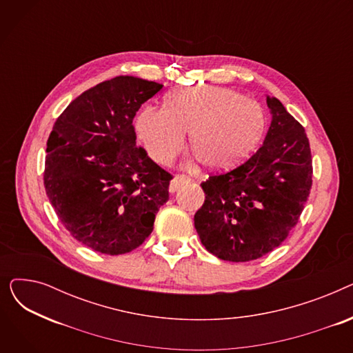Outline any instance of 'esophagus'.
<instances>
[{"instance_id":"1","label":"esophagus","mask_w":353,"mask_h":353,"mask_svg":"<svg viewBox=\"0 0 353 353\" xmlns=\"http://www.w3.org/2000/svg\"><path fill=\"white\" fill-rule=\"evenodd\" d=\"M190 177L189 176H184V174H176L174 177H173V180L170 181V186H169V192L170 193H174V192H177L183 184H186V183H190Z\"/></svg>"}]
</instances>
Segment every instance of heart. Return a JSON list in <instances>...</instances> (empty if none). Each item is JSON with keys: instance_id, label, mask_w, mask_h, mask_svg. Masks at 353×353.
<instances>
[{"instance_id": "obj_1", "label": "heart", "mask_w": 353, "mask_h": 353, "mask_svg": "<svg viewBox=\"0 0 353 353\" xmlns=\"http://www.w3.org/2000/svg\"><path fill=\"white\" fill-rule=\"evenodd\" d=\"M265 127L262 107L226 87L177 90L165 99L164 108L145 107L136 120L139 137L156 163H172L189 132L194 154L216 170L246 160Z\"/></svg>"}]
</instances>
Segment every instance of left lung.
I'll return each instance as SVG.
<instances>
[{
  "instance_id": "8db88e82",
  "label": "left lung",
  "mask_w": 353,
  "mask_h": 353,
  "mask_svg": "<svg viewBox=\"0 0 353 353\" xmlns=\"http://www.w3.org/2000/svg\"><path fill=\"white\" fill-rule=\"evenodd\" d=\"M272 123L263 145L236 169L201 183L197 234L221 261L249 262L279 246L296 226L312 188L305 128L276 97H266Z\"/></svg>"
}]
</instances>
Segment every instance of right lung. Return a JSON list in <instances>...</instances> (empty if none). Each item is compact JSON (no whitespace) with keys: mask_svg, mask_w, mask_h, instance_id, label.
<instances>
[{"mask_svg":"<svg viewBox=\"0 0 353 353\" xmlns=\"http://www.w3.org/2000/svg\"><path fill=\"white\" fill-rule=\"evenodd\" d=\"M161 84L119 76L84 91L54 123L44 186L70 234L104 254L139 248L173 179L136 145L133 119Z\"/></svg>","mask_w":353,"mask_h":353,"instance_id":"obj_1","label":"right lung"}]
</instances>
